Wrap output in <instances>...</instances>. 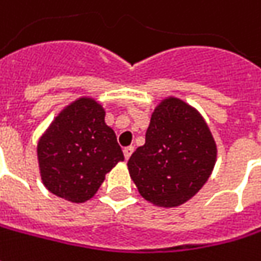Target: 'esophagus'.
Instances as JSON below:
<instances>
[{
	"label": "esophagus",
	"mask_w": 261,
	"mask_h": 261,
	"mask_svg": "<svg viewBox=\"0 0 261 261\" xmlns=\"http://www.w3.org/2000/svg\"><path fill=\"white\" fill-rule=\"evenodd\" d=\"M133 152H134V147H133V146H128V147L124 149V158H125V161L130 159V156L133 154Z\"/></svg>",
	"instance_id": "obj_1"
}]
</instances>
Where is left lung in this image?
Masks as SVG:
<instances>
[{
	"label": "left lung",
	"instance_id": "left-lung-1",
	"mask_svg": "<svg viewBox=\"0 0 261 261\" xmlns=\"http://www.w3.org/2000/svg\"><path fill=\"white\" fill-rule=\"evenodd\" d=\"M216 152L203 117L181 99L168 97L156 107L146 143L127 165L142 197L161 207H175L206 184Z\"/></svg>",
	"mask_w": 261,
	"mask_h": 261
}]
</instances>
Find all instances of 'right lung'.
<instances>
[{"label": "right lung", "instance_id": "1", "mask_svg": "<svg viewBox=\"0 0 261 261\" xmlns=\"http://www.w3.org/2000/svg\"><path fill=\"white\" fill-rule=\"evenodd\" d=\"M40 176L52 194L73 203L95 196L105 175L124 161L105 111L92 97L63 109L38 143Z\"/></svg>", "mask_w": 261, "mask_h": 261}]
</instances>
